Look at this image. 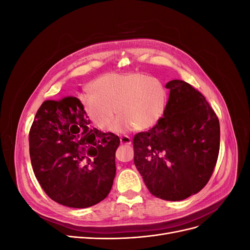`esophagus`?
Segmentation results:
<instances>
[{
	"instance_id": "34e87169",
	"label": "esophagus",
	"mask_w": 250,
	"mask_h": 250,
	"mask_svg": "<svg viewBox=\"0 0 250 250\" xmlns=\"http://www.w3.org/2000/svg\"><path fill=\"white\" fill-rule=\"evenodd\" d=\"M120 141L121 144H124V145H130L131 144V139L130 137H128V135H121Z\"/></svg>"
}]
</instances>
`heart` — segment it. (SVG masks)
Segmentation results:
<instances>
[{
  "mask_svg": "<svg viewBox=\"0 0 250 250\" xmlns=\"http://www.w3.org/2000/svg\"><path fill=\"white\" fill-rule=\"evenodd\" d=\"M93 93L80 96L86 116L102 130H108L117 109V130L134 126L147 129L160 121L167 105V90L161 80L143 73H110L92 84Z\"/></svg>",
  "mask_w": 250,
  "mask_h": 250,
  "instance_id": "1",
  "label": "heart"
}]
</instances>
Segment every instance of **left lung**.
<instances>
[{"label":"left lung","mask_w":250,"mask_h":250,"mask_svg":"<svg viewBox=\"0 0 250 250\" xmlns=\"http://www.w3.org/2000/svg\"><path fill=\"white\" fill-rule=\"evenodd\" d=\"M164 117L133 138L134 165L157 198L184 200L208 184L220 148V125L204 96L171 80Z\"/></svg>","instance_id":"left-lung-1"}]
</instances>
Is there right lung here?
Returning a JSON list of instances; mask_svg holds the SVG:
<instances>
[{"instance_id":"obj_1","label":"right lung","mask_w":250,"mask_h":250,"mask_svg":"<svg viewBox=\"0 0 250 250\" xmlns=\"http://www.w3.org/2000/svg\"><path fill=\"white\" fill-rule=\"evenodd\" d=\"M76 97L44 101L29 132L35 177L49 197L62 206L84 208L109 194L116 175L120 139L90 129Z\"/></svg>"}]
</instances>
